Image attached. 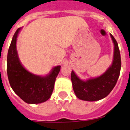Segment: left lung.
<instances>
[{
	"instance_id": "1",
	"label": "left lung",
	"mask_w": 130,
	"mask_h": 130,
	"mask_svg": "<svg viewBox=\"0 0 130 130\" xmlns=\"http://www.w3.org/2000/svg\"><path fill=\"white\" fill-rule=\"evenodd\" d=\"M110 36L114 45V58L112 65L105 73L99 77L84 81L72 71L71 78L73 89L75 95L80 100L96 101L104 99L110 94L117 83L121 69L120 53L117 41L112 34Z\"/></svg>"
}]
</instances>
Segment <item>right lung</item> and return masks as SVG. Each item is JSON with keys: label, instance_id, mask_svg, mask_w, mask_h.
Listing matches in <instances>:
<instances>
[{"label": "right lung", "instance_id": "obj_1", "mask_svg": "<svg viewBox=\"0 0 130 130\" xmlns=\"http://www.w3.org/2000/svg\"><path fill=\"white\" fill-rule=\"evenodd\" d=\"M20 30L18 28L15 32L8 52V78L12 89L22 100L28 104H39L45 102L52 95L61 66L53 67L44 77L26 70L20 61L16 50V40Z\"/></svg>", "mask_w": 130, "mask_h": 130}]
</instances>
